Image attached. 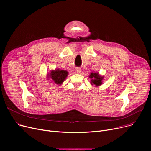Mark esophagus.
Returning a JSON list of instances; mask_svg holds the SVG:
<instances>
[{"label":"esophagus","mask_w":151,"mask_h":151,"mask_svg":"<svg viewBox=\"0 0 151 151\" xmlns=\"http://www.w3.org/2000/svg\"><path fill=\"white\" fill-rule=\"evenodd\" d=\"M76 72L78 73H80L81 71V69L80 68H77L76 69Z\"/></svg>","instance_id":"esophagus-1"}]
</instances>
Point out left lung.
<instances>
[{"instance_id":"obj_1","label":"left lung","mask_w":151,"mask_h":151,"mask_svg":"<svg viewBox=\"0 0 151 151\" xmlns=\"http://www.w3.org/2000/svg\"><path fill=\"white\" fill-rule=\"evenodd\" d=\"M89 78L91 79V84L92 85H95L96 87L100 86L102 84V80L104 79V76L99 75V73H91L89 75Z\"/></svg>"}]
</instances>
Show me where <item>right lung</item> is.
Segmentation results:
<instances>
[{
	"label": "right lung",
	"instance_id": "add662e5",
	"mask_svg": "<svg viewBox=\"0 0 151 151\" xmlns=\"http://www.w3.org/2000/svg\"><path fill=\"white\" fill-rule=\"evenodd\" d=\"M68 75V73L66 70L55 69V70L51 71L50 75H47V77L51 78L55 84L60 85L65 81Z\"/></svg>",
	"mask_w": 151,
	"mask_h": 151
}]
</instances>
